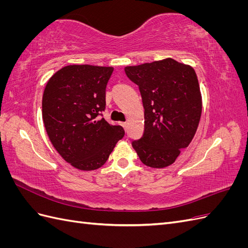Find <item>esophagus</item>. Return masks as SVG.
<instances>
[{
  "label": "esophagus",
  "mask_w": 248,
  "mask_h": 248,
  "mask_svg": "<svg viewBox=\"0 0 248 248\" xmlns=\"http://www.w3.org/2000/svg\"><path fill=\"white\" fill-rule=\"evenodd\" d=\"M121 125L123 126V128H126V127H127V123L126 122H121Z\"/></svg>",
  "instance_id": "esophagus-1"
}]
</instances>
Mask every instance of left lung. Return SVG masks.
Here are the masks:
<instances>
[{
	"mask_svg": "<svg viewBox=\"0 0 248 248\" xmlns=\"http://www.w3.org/2000/svg\"><path fill=\"white\" fill-rule=\"evenodd\" d=\"M125 73L139 86L145 108L144 134L132 147L147 167L167 168L198 129L202 94L197 73L171 58L126 66Z\"/></svg>",
	"mask_w": 248,
	"mask_h": 248,
	"instance_id": "left-lung-1",
	"label": "left lung"
}]
</instances>
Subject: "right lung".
I'll return each mask as SVG.
<instances>
[{
  "instance_id": "obj_1",
  "label": "right lung",
  "mask_w": 248,
  "mask_h": 248,
  "mask_svg": "<svg viewBox=\"0 0 248 248\" xmlns=\"http://www.w3.org/2000/svg\"><path fill=\"white\" fill-rule=\"evenodd\" d=\"M114 68L67 65L47 80L42 96V119L52 146L63 159L80 170L107 162L122 126L97 120L106 108V89Z\"/></svg>"
}]
</instances>
